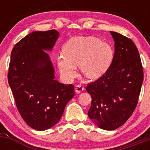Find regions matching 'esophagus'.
<instances>
[{"instance_id":"esophagus-1","label":"esophagus","mask_w":150,"mask_h":150,"mask_svg":"<svg viewBox=\"0 0 150 150\" xmlns=\"http://www.w3.org/2000/svg\"><path fill=\"white\" fill-rule=\"evenodd\" d=\"M84 90V88H83L82 86H80V85H77L76 87H75V91H76V93H80V92H82V91Z\"/></svg>"}]
</instances>
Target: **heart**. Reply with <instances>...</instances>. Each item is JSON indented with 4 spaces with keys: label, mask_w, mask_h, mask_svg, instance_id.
Masks as SVG:
<instances>
[{
    "label": "heart",
    "mask_w": 150,
    "mask_h": 150,
    "mask_svg": "<svg viewBox=\"0 0 150 150\" xmlns=\"http://www.w3.org/2000/svg\"><path fill=\"white\" fill-rule=\"evenodd\" d=\"M64 52L57 57V63L61 74L67 79L76 76V66H79L86 77L98 78L110 67L113 57L108 43L92 37L72 38L64 45Z\"/></svg>",
    "instance_id": "heart-1"
}]
</instances>
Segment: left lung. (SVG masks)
I'll use <instances>...</instances> for the list:
<instances>
[{
  "label": "left lung",
  "mask_w": 150,
  "mask_h": 150,
  "mask_svg": "<svg viewBox=\"0 0 150 150\" xmlns=\"http://www.w3.org/2000/svg\"><path fill=\"white\" fill-rule=\"evenodd\" d=\"M115 52L109 68L100 77L88 83L91 96L88 116L97 126L115 130L122 126L137 107L144 71L137 46L130 38L110 31Z\"/></svg>",
  "instance_id": "8db88e82"
}]
</instances>
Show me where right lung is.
<instances>
[{
	"label": "right lung",
	"instance_id": "obj_1",
	"mask_svg": "<svg viewBox=\"0 0 150 150\" xmlns=\"http://www.w3.org/2000/svg\"><path fill=\"white\" fill-rule=\"evenodd\" d=\"M58 38L55 30L34 31L18 41L11 52L8 83L22 118L38 131L54 126L74 96V85L54 79L53 67L43 50H52Z\"/></svg>",
	"mask_w": 150,
	"mask_h": 150
}]
</instances>
